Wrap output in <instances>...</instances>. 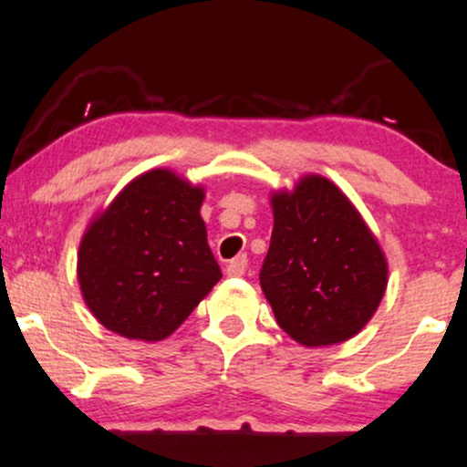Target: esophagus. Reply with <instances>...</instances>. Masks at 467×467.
<instances>
[{"label": "esophagus", "mask_w": 467, "mask_h": 467, "mask_svg": "<svg viewBox=\"0 0 467 467\" xmlns=\"http://www.w3.org/2000/svg\"><path fill=\"white\" fill-rule=\"evenodd\" d=\"M245 267H248V256L239 254V256H234L233 261L228 263L226 274H228V276H244Z\"/></svg>", "instance_id": "34e87169"}]
</instances>
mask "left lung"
Returning a JSON list of instances; mask_svg holds the SVG:
<instances>
[{
  "mask_svg": "<svg viewBox=\"0 0 467 467\" xmlns=\"http://www.w3.org/2000/svg\"><path fill=\"white\" fill-rule=\"evenodd\" d=\"M274 230L258 280L280 328L302 346L355 337L387 287V263L350 200L322 176L272 198Z\"/></svg>",
  "mask_w": 467,
  "mask_h": 467,
  "instance_id": "obj_1",
  "label": "left lung"
}]
</instances>
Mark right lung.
I'll use <instances>...</instances> for the list:
<instances>
[{
  "label": "right lung",
  "mask_w": 467,
  "mask_h": 467,
  "mask_svg": "<svg viewBox=\"0 0 467 467\" xmlns=\"http://www.w3.org/2000/svg\"><path fill=\"white\" fill-rule=\"evenodd\" d=\"M204 191L167 170L134 178L91 223L78 254L88 308L126 339L161 341L222 278L200 217Z\"/></svg>",
  "instance_id": "right-lung-1"
}]
</instances>
